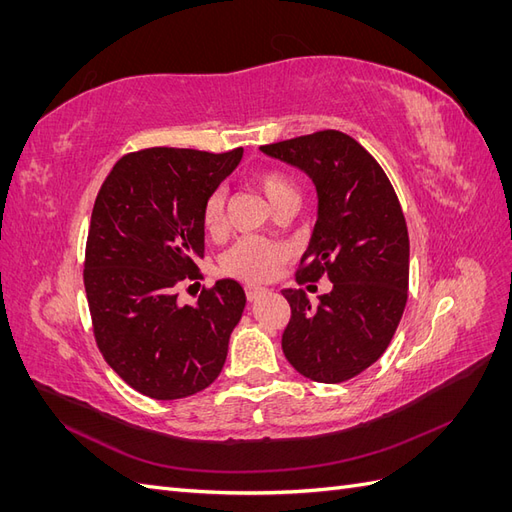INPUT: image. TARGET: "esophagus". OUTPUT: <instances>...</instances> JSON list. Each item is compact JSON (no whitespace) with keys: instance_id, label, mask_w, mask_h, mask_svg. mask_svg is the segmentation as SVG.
<instances>
[{"instance_id":"obj_1","label":"esophagus","mask_w":512,"mask_h":512,"mask_svg":"<svg viewBox=\"0 0 512 512\" xmlns=\"http://www.w3.org/2000/svg\"><path fill=\"white\" fill-rule=\"evenodd\" d=\"M245 294H247V301H258L260 297H265V294H269V290L262 288V286H247Z\"/></svg>"}]
</instances>
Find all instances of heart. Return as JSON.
I'll use <instances>...</instances> for the list:
<instances>
[{
    "instance_id": "obj_1",
    "label": "heart",
    "mask_w": 512,
    "mask_h": 512,
    "mask_svg": "<svg viewBox=\"0 0 512 512\" xmlns=\"http://www.w3.org/2000/svg\"><path fill=\"white\" fill-rule=\"evenodd\" d=\"M254 183L260 192L267 196L269 203L275 207L277 203L288 198H299L297 188L282 170H262L254 177ZM205 230L215 235L222 230L224 224V194L218 190L213 192L203 209ZM292 256V250L284 243H275L262 237H245L237 241L222 258V267L228 275H235L243 282H269L271 277L280 273L282 265Z\"/></svg>"
}]
</instances>
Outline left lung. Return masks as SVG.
<instances>
[{
	"instance_id": "8db88e82",
	"label": "left lung",
	"mask_w": 512,
	"mask_h": 512,
	"mask_svg": "<svg viewBox=\"0 0 512 512\" xmlns=\"http://www.w3.org/2000/svg\"><path fill=\"white\" fill-rule=\"evenodd\" d=\"M260 151L312 179L318 220L297 282L324 275L333 284L316 305L301 288L282 290L290 303L282 350L309 380H350L380 359L404 314L410 275L404 211L380 164L344 132L297 136Z\"/></svg>"
}]
</instances>
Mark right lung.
<instances>
[{"mask_svg": "<svg viewBox=\"0 0 512 512\" xmlns=\"http://www.w3.org/2000/svg\"><path fill=\"white\" fill-rule=\"evenodd\" d=\"M243 149L153 147L123 156L98 192L85 250V292L104 361L153 399L190 397L220 376L245 307L235 280L179 305L205 256L207 198Z\"/></svg>", "mask_w": 512, "mask_h": 512, "instance_id": "obj_1", "label": "right lung"}]
</instances>
